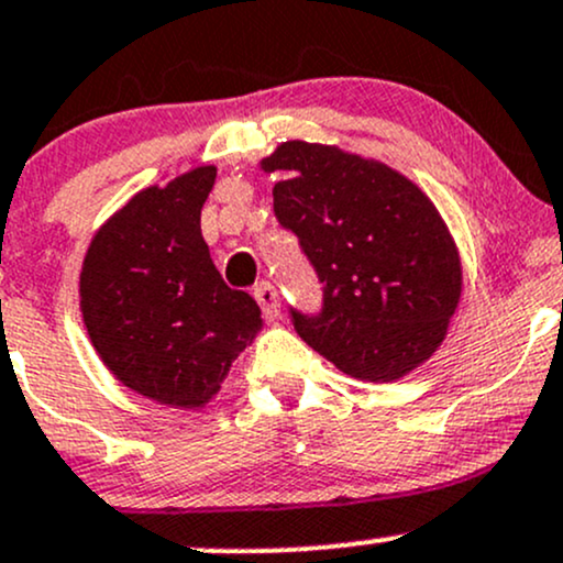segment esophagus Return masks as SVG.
Listing matches in <instances>:
<instances>
[{
  "label": "esophagus",
  "instance_id": "esophagus-1",
  "mask_svg": "<svg viewBox=\"0 0 563 563\" xmlns=\"http://www.w3.org/2000/svg\"><path fill=\"white\" fill-rule=\"evenodd\" d=\"M253 299H256L258 307H262L264 318L275 320L277 314H280V301H277V291L272 283H267V280L256 283V288H253Z\"/></svg>",
  "mask_w": 563,
  "mask_h": 563
}]
</instances>
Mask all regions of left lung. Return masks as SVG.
Returning <instances> with one entry per match:
<instances>
[{
	"instance_id": "obj_1",
	"label": "left lung",
	"mask_w": 563,
	"mask_h": 563,
	"mask_svg": "<svg viewBox=\"0 0 563 563\" xmlns=\"http://www.w3.org/2000/svg\"><path fill=\"white\" fill-rule=\"evenodd\" d=\"M275 216L323 286L318 312L288 307L296 333L339 372L390 382L428 361L462 291L456 245L409 178L336 146L286 141Z\"/></svg>"
}]
</instances>
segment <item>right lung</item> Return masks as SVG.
Returning <instances> with one entry per match:
<instances>
[{
    "instance_id": "1",
    "label": "right lung",
    "mask_w": 563,
    "mask_h": 563,
    "mask_svg": "<svg viewBox=\"0 0 563 563\" xmlns=\"http://www.w3.org/2000/svg\"><path fill=\"white\" fill-rule=\"evenodd\" d=\"M216 168L128 200L92 238L79 307L92 347L139 395L168 406L206 404L262 329V310L213 267L200 211Z\"/></svg>"
}]
</instances>
